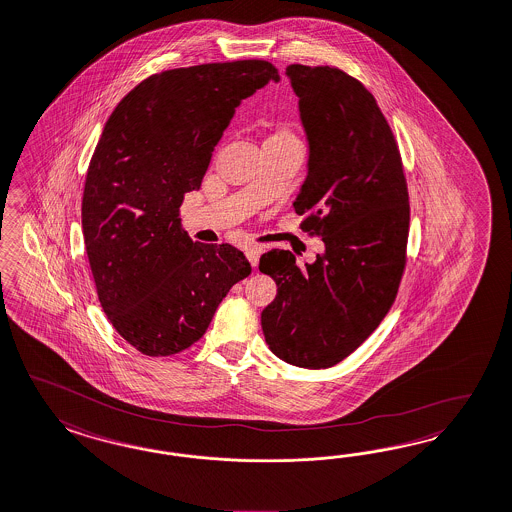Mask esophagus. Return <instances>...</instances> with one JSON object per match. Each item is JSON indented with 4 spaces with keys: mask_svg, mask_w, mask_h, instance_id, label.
<instances>
[{
    "mask_svg": "<svg viewBox=\"0 0 512 512\" xmlns=\"http://www.w3.org/2000/svg\"><path fill=\"white\" fill-rule=\"evenodd\" d=\"M244 251H246L247 261L251 263V266L259 265V259H261V253H263V249H261V247L247 246Z\"/></svg>",
    "mask_w": 512,
    "mask_h": 512,
    "instance_id": "esophagus-1",
    "label": "esophagus"
}]
</instances>
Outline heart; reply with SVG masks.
<instances>
[{
  "label": "heart",
  "instance_id": "heart-1",
  "mask_svg": "<svg viewBox=\"0 0 512 512\" xmlns=\"http://www.w3.org/2000/svg\"><path fill=\"white\" fill-rule=\"evenodd\" d=\"M270 140H297V138H295V134H293L291 128L280 126V128L276 130V134H274Z\"/></svg>",
  "mask_w": 512,
  "mask_h": 512
}]
</instances>
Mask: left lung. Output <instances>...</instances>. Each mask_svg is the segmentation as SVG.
<instances>
[{
    "label": "left lung",
    "mask_w": 512,
    "mask_h": 512,
    "mask_svg": "<svg viewBox=\"0 0 512 512\" xmlns=\"http://www.w3.org/2000/svg\"><path fill=\"white\" fill-rule=\"evenodd\" d=\"M310 160L293 202L300 229L325 253L312 265L272 249L259 270L278 295L263 314L266 344L302 369H329L386 318L406 266L410 204L388 119L355 77L331 66H287Z\"/></svg>",
    "instance_id": "8db88e82"
}]
</instances>
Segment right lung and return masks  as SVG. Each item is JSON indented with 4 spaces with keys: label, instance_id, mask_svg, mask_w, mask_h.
Wrapping results in <instances>:
<instances>
[{
    "label": "right lung",
    "instance_id": "right-lung-1",
    "mask_svg": "<svg viewBox=\"0 0 512 512\" xmlns=\"http://www.w3.org/2000/svg\"><path fill=\"white\" fill-rule=\"evenodd\" d=\"M268 81L280 75L266 60L160 71L107 119L85 179L83 236L107 319L143 355L193 346L251 274L240 249L193 242L179 206L200 187L234 109Z\"/></svg>",
    "mask_w": 512,
    "mask_h": 512
}]
</instances>
